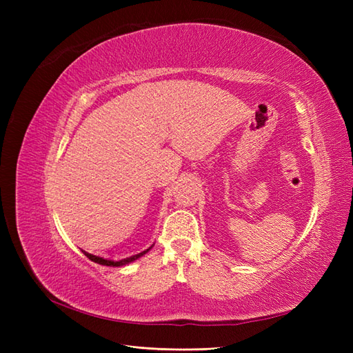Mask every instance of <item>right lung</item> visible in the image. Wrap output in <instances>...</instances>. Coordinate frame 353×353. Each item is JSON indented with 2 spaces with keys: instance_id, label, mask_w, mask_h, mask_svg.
I'll list each match as a JSON object with an SVG mask.
<instances>
[{
  "instance_id": "right-lung-1",
  "label": "right lung",
  "mask_w": 353,
  "mask_h": 353,
  "mask_svg": "<svg viewBox=\"0 0 353 353\" xmlns=\"http://www.w3.org/2000/svg\"><path fill=\"white\" fill-rule=\"evenodd\" d=\"M153 248V245H150V248H148L147 250H144V252H141V253H138V254H134V256H130V258H125V259H121V261H112V259H104V258H101V256H95V254H91V253H88V252H85V250H82L83 252V254L87 256L88 259H91L92 262H95V263H100V265H104V266H123V265H128V263H131V262H134V261H137L138 258H141V256H144L148 250H150Z\"/></svg>"
}]
</instances>
